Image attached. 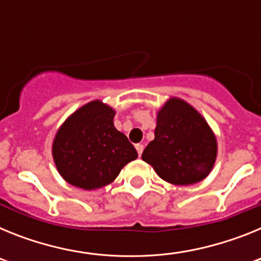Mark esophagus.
<instances>
[{"mask_svg":"<svg viewBox=\"0 0 261 261\" xmlns=\"http://www.w3.org/2000/svg\"><path fill=\"white\" fill-rule=\"evenodd\" d=\"M136 150H137L138 155L141 156L142 151H144V145H142V144H137V145H136Z\"/></svg>","mask_w":261,"mask_h":261,"instance_id":"34e87169","label":"esophagus"}]
</instances>
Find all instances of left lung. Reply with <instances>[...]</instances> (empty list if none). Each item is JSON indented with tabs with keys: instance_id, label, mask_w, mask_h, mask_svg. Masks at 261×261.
<instances>
[{
	"instance_id": "8db88e82",
	"label": "left lung",
	"mask_w": 261,
	"mask_h": 261,
	"mask_svg": "<svg viewBox=\"0 0 261 261\" xmlns=\"http://www.w3.org/2000/svg\"><path fill=\"white\" fill-rule=\"evenodd\" d=\"M154 136L142 159L163 180L188 186L208 176L217 155L216 137L188 103L170 99L158 112Z\"/></svg>"
}]
</instances>
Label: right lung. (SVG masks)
<instances>
[{
    "instance_id": "add662e5",
    "label": "right lung",
    "mask_w": 261,
    "mask_h": 261,
    "mask_svg": "<svg viewBox=\"0 0 261 261\" xmlns=\"http://www.w3.org/2000/svg\"><path fill=\"white\" fill-rule=\"evenodd\" d=\"M115 111L99 100L87 103L62 124L53 141V159L61 176L82 190L116 179L137 158L128 137L114 126Z\"/></svg>"
}]
</instances>
